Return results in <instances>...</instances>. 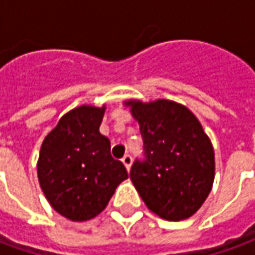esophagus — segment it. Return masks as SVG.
<instances>
[{
	"label": "esophagus",
	"instance_id": "34e87169",
	"mask_svg": "<svg viewBox=\"0 0 255 255\" xmlns=\"http://www.w3.org/2000/svg\"><path fill=\"white\" fill-rule=\"evenodd\" d=\"M123 164H124V165H126V168H127L128 171H129V169H131V165H132V157H131V155H124V157H123Z\"/></svg>",
	"mask_w": 255,
	"mask_h": 255
}]
</instances>
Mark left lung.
<instances>
[{"mask_svg":"<svg viewBox=\"0 0 255 255\" xmlns=\"http://www.w3.org/2000/svg\"><path fill=\"white\" fill-rule=\"evenodd\" d=\"M143 138L146 161H135L131 180L146 206L161 219H190L214 182V150L202 124L187 106L158 98L126 100Z\"/></svg>","mask_w":255,"mask_h":255,"instance_id":"left-lung-1","label":"left lung"}]
</instances>
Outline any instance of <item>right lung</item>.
Masks as SVG:
<instances>
[{"instance_id": "right-lung-1", "label": "right lung", "mask_w": 255, "mask_h": 255, "mask_svg": "<svg viewBox=\"0 0 255 255\" xmlns=\"http://www.w3.org/2000/svg\"><path fill=\"white\" fill-rule=\"evenodd\" d=\"M105 111V104L73 108L39 150V186L50 206L71 221H89L102 213L117 186L128 179L122 161L112 157L109 139L100 132Z\"/></svg>"}]
</instances>
